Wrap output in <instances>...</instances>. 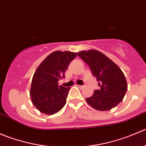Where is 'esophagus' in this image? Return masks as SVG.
<instances>
[{"mask_svg": "<svg viewBox=\"0 0 146 146\" xmlns=\"http://www.w3.org/2000/svg\"><path fill=\"white\" fill-rule=\"evenodd\" d=\"M76 86L79 88H82L84 87V85H76Z\"/></svg>", "mask_w": 146, "mask_h": 146, "instance_id": "1", "label": "esophagus"}]
</instances>
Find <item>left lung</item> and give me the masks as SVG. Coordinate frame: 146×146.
Returning a JSON list of instances; mask_svg holds the SVG:
<instances>
[{"label":"left lung","mask_w":146,"mask_h":146,"mask_svg":"<svg viewBox=\"0 0 146 146\" xmlns=\"http://www.w3.org/2000/svg\"><path fill=\"white\" fill-rule=\"evenodd\" d=\"M77 54L89 66L100 86V90H95L92 96L87 98V102L99 111H108L118 105L128 88L120 68L98 50L81 51Z\"/></svg>","instance_id":"8db88e82"}]
</instances>
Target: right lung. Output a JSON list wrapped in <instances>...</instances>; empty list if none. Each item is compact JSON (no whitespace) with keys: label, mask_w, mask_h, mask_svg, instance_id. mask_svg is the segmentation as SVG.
I'll return each instance as SVG.
<instances>
[{"label":"right lung","mask_w":146,"mask_h":146,"mask_svg":"<svg viewBox=\"0 0 146 146\" xmlns=\"http://www.w3.org/2000/svg\"><path fill=\"white\" fill-rule=\"evenodd\" d=\"M77 54L71 51H54L39 64L31 84L32 102L40 112L51 115L59 111L66 102L70 88L58 85L65 71Z\"/></svg>","instance_id":"1"}]
</instances>
